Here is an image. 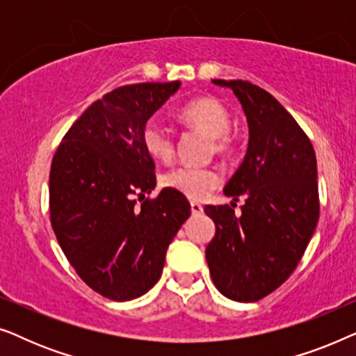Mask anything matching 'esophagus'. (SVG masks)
I'll return each instance as SVG.
<instances>
[{
    "label": "esophagus",
    "instance_id": "1",
    "mask_svg": "<svg viewBox=\"0 0 356 356\" xmlns=\"http://www.w3.org/2000/svg\"><path fill=\"white\" fill-rule=\"evenodd\" d=\"M202 206L199 202H196V201H191V212L194 213V216H201L202 213Z\"/></svg>",
    "mask_w": 356,
    "mask_h": 356
}]
</instances>
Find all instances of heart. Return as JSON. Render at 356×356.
Returning <instances> with one entry per match:
<instances>
[{"label": "heart", "instance_id": "b5f03b06", "mask_svg": "<svg viewBox=\"0 0 356 356\" xmlns=\"http://www.w3.org/2000/svg\"><path fill=\"white\" fill-rule=\"evenodd\" d=\"M178 118L189 128L209 136L211 139L209 152L211 154L228 157L236 150L238 139L230 129L232 115L220 100L213 97H197V99L189 100L179 108ZM140 143L147 155L160 162H170L177 152V143L173 136L154 120L143 126ZM162 184L167 189L183 194L189 199H202L220 186L222 175L216 167L181 165L165 173Z\"/></svg>", "mask_w": 356, "mask_h": 356}]
</instances>
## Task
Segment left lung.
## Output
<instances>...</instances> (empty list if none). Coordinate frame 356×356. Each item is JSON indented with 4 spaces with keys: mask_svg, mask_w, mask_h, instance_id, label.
I'll return each mask as SVG.
<instances>
[{
    "mask_svg": "<svg viewBox=\"0 0 356 356\" xmlns=\"http://www.w3.org/2000/svg\"><path fill=\"white\" fill-rule=\"evenodd\" d=\"M240 99L250 126L246 157L223 193L245 197L206 206L216 236L206 248L213 285L227 298L250 303L279 289L298 266L319 218L314 147L296 120L252 82L213 79ZM233 206V202H232Z\"/></svg>",
    "mask_w": 356,
    "mask_h": 356,
    "instance_id": "1",
    "label": "left lung"
}]
</instances>
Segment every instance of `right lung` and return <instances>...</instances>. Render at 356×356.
Returning <instances> with one entry per match:
<instances>
[{"label": "right lung", "instance_id": "right-lung-1", "mask_svg": "<svg viewBox=\"0 0 356 356\" xmlns=\"http://www.w3.org/2000/svg\"><path fill=\"white\" fill-rule=\"evenodd\" d=\"M178 87H116L74 121L53 155V232L84 284L113 301L139 298L157 284L167 248L191 213L172 189L136 202L157 179L140 131Z\"/></svg>", "mask_w": 356, "mask_h": 356}]
</instances>
